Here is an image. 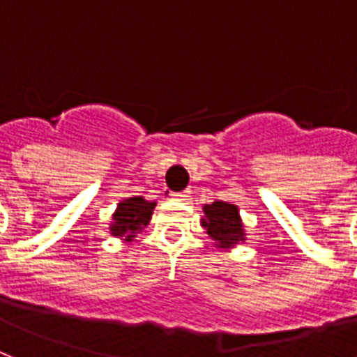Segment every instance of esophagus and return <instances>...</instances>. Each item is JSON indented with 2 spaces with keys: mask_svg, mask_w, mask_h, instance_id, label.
Here are the masks:
<instances>
[{
  "mask_svg": "<svg viewBox=\"0 0 357 357\" xmlns=\"http://www.w3.org/2000/svg\"><path fill=\"white\" fill-rule=\"evenodd\" d=\"M188 194H190V190H183V192H172L170 196H172L174 199H185V197H188Z\"/></svg>",
  "mask_w": 357,
  "mask_h": 357,
  "instance_id": "obj_1",
  "label": "esophagus"
}]
</instances>
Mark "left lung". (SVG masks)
Segmentation results:
<instances>
[{
  "instance_id": "left-lung-1",
  "label": "left lung",
  "mask_w": 357,
  "mask_h": 357,
  "mask_svg": "<svg viewBox=\"0 0 357 357\" xmlns=\"http://www.w3.org/2000/svg\"><path fill=\"white\" fill-rule=\"evenodd\" d=\"M203 229L218 247L230 248L245 241V229L238 206L225 202H214L203 206Z\"/></svg>"
}]
</instances>
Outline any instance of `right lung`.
I'll return each instance as SVG.
<instances>
[{
	"mask_svg": "<svg viewBox=\"0 0 357 357\" xmlns=\"http://www.w3.org/2000/svg\"><path fill=\"white\" fill-rule=\"evenodd\" d=\"M154 206L155 202H146L142 196L123 199L112 214L110 234L123 238L125 241H132V238H136V234H139L149 225Z\"/></svg>",
	"mask_w": 357,
	"mask_h": 357,
	"instance_id": "right-lung-1",
	"label": "right lung"
}]
</instances>
